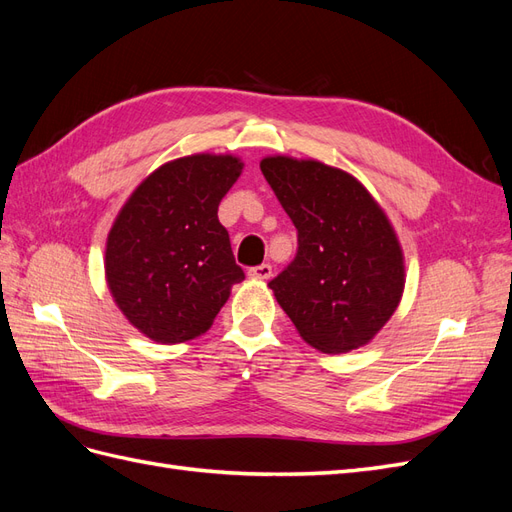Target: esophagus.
Segmentation results:
<instances>
[{
    "instance_id": "esophagus-1",
    "label": "esophagus",
    "mask_w": 512,
    "mask_h": 512,
    "mask_svg": "<svg viewBox=\"0 0 512 512\" xmlns=\"http://www.w3.org/2000/svg\"><path fill=\"white\" fill-rule=\"evenodd\" d=\"M247 273H250V277H254V280H269V277L273 275V267L269 265V262H262V265L252 267Z\"/></svg>"
}]
</instances>
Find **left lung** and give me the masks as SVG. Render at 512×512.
I'll use <instances>...</instances> for the list:
<instances>
[{
	"instance_id": "obj_1",
	"label": "left lung",
	"mask_w": 512,
	"mask_h": 512,
	"mask_svg": "<svg viewBox=\"0 0 512 512\" xmlns=\"http://www.w3.org/2000/svg\"><path fill=\"white\" fill-rule=\"evenodd\" d=\"M260 170L297 228V256L269 282L277 303L320 352L365 346L404 292V254L391 222L339 168L275 156Z\"/></svg>"
}]
</instances>
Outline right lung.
Here are the masks:
<instances>
[{
  "label": "right lung",
  "mask_w": 512,
  "mask_h": 512,
  "mask_svg": "<svg viewBox=\"0 0 512 512\" xmlns=\"http://www.w3.org/2000/svg\"><path fill=\"white\" fill-rule=\"evenodd\" d=\"M232 156L179 158L151 173L119 211L106 241L117 307L158 344L205 333L245 273L218 207L241 175Z\"/></svg>",
  "instance_id": "right-lung-1"
}]
</instances>
